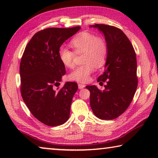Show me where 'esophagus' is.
<instances>
[{"instance_id":"esophagus-1","label":"esophagus","mask_w":158,"mask_h":158,"mask_svg":"<svg viewBox=\"0 0 158 158\" xmlns=\"http://www.w3.org/2000/svg\"><path fill=\"white\" fill-rule=\"evenodd\" d=\"M85 85L84 84H81V83L78 84V88L79 89H83V88H85Z\"/></svg>"}]
</instances>
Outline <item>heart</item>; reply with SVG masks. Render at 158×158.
Here are the masks:
<instances>
[{
	"label": "heart",
	"mask_w": 158,
	"mask_h": 158,
	"mask_svg": "<svg viewBox=\"0 0 158 158\" xmlns=\"http://www.w3.org/2000/svg\"><path fill=\"white\" fill-rule=\"evenodd\" d=\"M70 43L75 52L62 46L59 49V58L65 67L73 68L75 53L83 52L84 64L75 68L69 74V78L80 83H86L95 70V66L100 68L106 64L108 56V45L103 38L89 32L78 33L72 38Z\"/></svg>",
	"instance_id": "b5f03b06"
}]
</instances>
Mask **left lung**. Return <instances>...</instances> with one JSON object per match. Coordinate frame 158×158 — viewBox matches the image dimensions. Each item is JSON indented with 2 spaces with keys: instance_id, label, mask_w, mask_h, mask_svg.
<instances>
[{
  "instance_id": "obj_1",
  "label": "left lung",
  "mask_w": 158,
  "mask_h": 158,
  "mask_svg": "<svg viewBox=\"0 0 158 158\" xmlns=\"http://www.w3.org/2000/svg\"><path fill=\"white\" fill-rule=\"evenodd\" d=\"M102 32L108 45V56L103 74L98 82L103 85L100 90L95 85H88L90 104L96 117L113 120L127 109L135 93L137 77L136 54L128 38L120 28L105 24H95Z\"/></svg>"
}]
</instances>
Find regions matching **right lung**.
Returning a JSON list of instances; mask_svg holds the SVG:
<instances>
[{"label": "right lung", "mask_w": 158, "mask_h": 158, "mask_svg": "<svg viewBox=\"0 0 158 158\" xmlns=\"http://www.w3.org/2000/svg\"><path fill=\"white\" fill-rule=\"evenodd\" d=\"M81 29L48 28L38 31L27 44L20 64V93L34 117L48 126L65 123L77 84L67 82L57 89L65 67L59 58L63 43Z\"/></svg>", "instance_id": "1"}]
</instances>
